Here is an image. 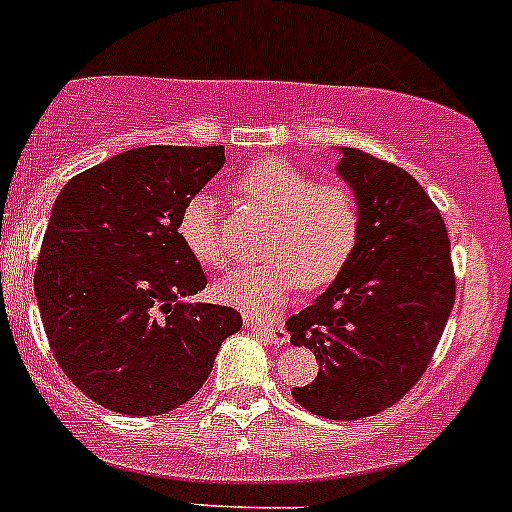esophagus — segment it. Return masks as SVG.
I'll return each mask as SVG.
<instances>
[{
    "instance_id": "34e87169",
    "label": "esophagus",
    "mask_w": 512,
    "mask_h": 512,
    "mask_svg": "<svg viewBox=\"0 0 512 512\" xmlns=\"http://www.w3.org/2000/svg\"><path fill=\"white\" fill-rule=\"evenodd\" d=\"M246 328L253 330V333H259V336H264L266 341H271L274 346H282V343H287V330L282 328V325L277 323H266V320H259V318H246Z\"/></svg>"
}]
</instances>
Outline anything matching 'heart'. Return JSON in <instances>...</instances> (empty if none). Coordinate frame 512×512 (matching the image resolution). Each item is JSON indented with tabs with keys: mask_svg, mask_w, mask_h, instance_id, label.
Listing matches in <instances>:
<instances>
[{
	"mask_svg": "<svg viewBox=\"0 0 512 512\" xmlns=\"http://www.w3.org/2000/svg\"><path fill=\"white\" fill-rule=\"evenodd\" d=\"M235 189L243 200L271 217L264 264L230 271L215 287L217 297L243 312L269 315L305 284L328 287L354 259L361 241V202L343 182H315L282 158L248 166ZM179 235L194 259L212 269L230 261L215 200L194 194L179 217Z\"/></svg>",
	"mask_w": 512,
	"mask_h": 512,
	"instance_id": "heart-1",
	"label": "heart"
}]
</instances>
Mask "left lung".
Segmentation results:
<instances>
[{"label":"left lung","instance_id":"8db88e82","mask_svg":"<svg viewBox=\"0 0 512 512\" xmlns=\"http://www.w3.org/2000/svg\"><path fill=\"white\" fill-rule=\"evenodd\" d=\"M336 171L361 202V241L341 277L287 320L292 346L310 348L320 364L292 397L320 418L359 420L423 377L456 279L441 212L408 171L359 148H341Z\"/></svg>","mask_w":512,"mask_h":512}]
</instances>
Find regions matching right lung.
Here are the masks:
<instances>
[{
	"instance_id": "add662e5",
	"label": "right lung",
	"mask_w": 512,
	"mask_h": 512,
	"mask_svg": "<svg viewBox=\"0 0 512 512\" xmlns=\"http://www.w3.org/2000/svg\"><path fill=\"white\" fill-rule=\"evenodd\" d=\"M223 164V146H143L58 194L35 297L63 374L102 408L140 418L179 408L241 330L233 307L187 302L207 277L179 235L184 205Z\"/></svg>"
}]
</instances>
